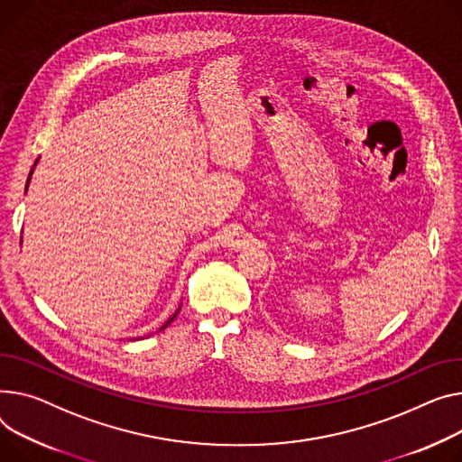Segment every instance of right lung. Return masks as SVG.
<instances>
[{"mask_svg": "<svg viewBox=\"0 0 462 462\" xmlns=\"http://www.w3.org/2000/svg\"><path fill=\"white\" fill-rule=\"evenodd\" d=\"M37 163H39V160H37V162H35V165H33V169H31V172H29V178H27V183H25V191H27V186H29V181H31V174H33V171H35V167H37ZM180 309H181V306H180ZM180 309H178V310H176V312H174V314H172V316H171V318H169V319H167V321H165V323H163V325H162V328H160V330H163V328H167V327H169V323H171V321H174V318H176V316H178V312H180ZM135 340H139V337H135Z\"/></svg>", "mask_w": 462, "mask_h": 462, "instance_id": "1", "label": "right lung"}]
</instances>
